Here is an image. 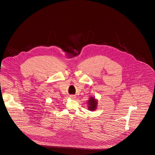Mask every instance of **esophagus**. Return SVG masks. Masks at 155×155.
<instances>
[{
  "label": "esophagus",
  "instance_id": "34e87169",
  "mask_svg": "<svg viewBox=\"0 0 155 155\" xmlns=\"http://www.w3.org/2000/svg\"><path fill=\"white\" fill-rule=\"evenodd\" d=\"M71 98H72V99H73V98H74V96H73V95H71L70 96Z\"/></svg>",
  "mask_w": 155,
  "mask_h": 155
}]
</instances>
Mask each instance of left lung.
<instances>
[{"label":"left lung","instance_id":"1","mask_svg":"<svg viewBox=\"0 0 155 155\" xmlns=\"http://www.w3.org/2000/svg\"><path fill=\"white\" fill-rule=\"evenodd\" d=\"M88 109L90 110H94L97 108V100L93 97H90L88 102Z\"/></svg>","mask_w":155,"mask_h":155}]
</instances>
